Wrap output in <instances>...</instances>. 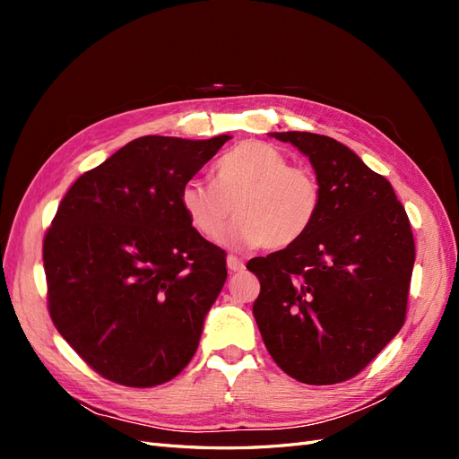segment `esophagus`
<instances>
[{"label":"esophagus","mask_w":459,"mask_h":459,"mask_svg":"<svg viewBox=\"0 0 459 459\" xmlns=\"http://www.w3.org/2000/svg\"><path fill=\"white\" fill-rule=\"evenodd\" d=\"M226 262H228V268H230V272H233V273H238V272H243V270H245V262H243L241 258H238V256L230 255Z\"/></svg>","instance_id":"1"}]
</instances>
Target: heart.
Here are the masks:
<instances>
[{"mask_svg": "<svg viewBox=\"0 0 459 459\" xmlns=\"http://www.w3.org/2000/svg\"><path fill=\"white\" fill-rule=\"evenodd\" d=\"M322 204V184L310 169L293 166L285 152L256 140L221 155L212 182L191 178L179 189V206L206 239H218L231 212L238 214L228 238L241 247L295 245L312 230Z\"/></svg>", "mask_w": 459, "mask_h": 459, "instance_id": "heart-1", "label": "heart"}]
</instances>
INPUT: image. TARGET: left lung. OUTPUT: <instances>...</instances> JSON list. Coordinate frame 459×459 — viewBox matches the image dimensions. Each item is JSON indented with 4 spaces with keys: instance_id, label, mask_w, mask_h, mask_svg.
I'll return each instance as SVG.
<instances>
[{
    "instance_id": "1",
    "label": "left lung",
    "mask_w": 459,
    "mask_h": 459,
    "mask_svg": "<svg viewBox=\"0 0 459 459\" xmlns=\"http://www.w3.org/2000/svg\"><path fill=\"white\" fill-rule=\"evenodd\" d=\"M307 155L324 204L312 230L283 251L248 260L260 281L253 314L290 377H354L404 325L415 245L393 186L327 135L273 132Z\"/></svg>"
}]
</instances>
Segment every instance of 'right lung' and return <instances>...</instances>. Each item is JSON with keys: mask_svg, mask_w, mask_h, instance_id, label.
Wrapping results in <instances>:
<instances>
[{"mask_svg": "<svg viewBox=\"0 0 459 459\" xmlns=\"http://www.w3.org/2000/svg\"><path fill=\"white\" fill-rule=\"evenodd\" d=\"M228 140L137 137L63 197L44 238L49 316L105 379L162 385L195 354L228 270L179 189Z\"/></svg>", "mask_w": 459, "mask_h": 459, "instance_id": "1", "label": "right lung"}]
</instances>
